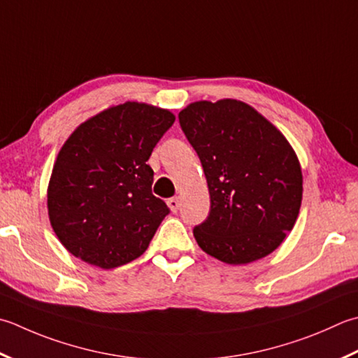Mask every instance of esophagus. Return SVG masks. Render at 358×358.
<instances>
[{
	"label": "esophagus",
	"mask_w": 358,
	"mask_h": 358,
	"mask_svg": "<svg viewBox=\"0 0 358 358\" xmlns=\"http://www.w3.org/2000/svg\"><path fill=\"white\" fill-rule=\"evenodd\" d=\"M167 206L171 208V211H172V213H177V211H178V208H180V199H178V197H172V199H169V200H167Z\"/></svg>",
	"instance_id": "34e87169"
}]
</instances>
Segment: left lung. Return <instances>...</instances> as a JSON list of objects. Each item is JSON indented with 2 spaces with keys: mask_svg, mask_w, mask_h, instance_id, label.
Masks as SVG:
<instances>
[{
  "mask_svg": "<svg viewBox=\"0 0 358 358\" xmlns=\"http://www.w3.org/2000/svg\"><path fill=\"white\" fill-rule=\"evenodd\" d=\"M178 119L211 199L206 220L194 228L199 247L231 265L273 253L295 225L303 200V173L289 141L236 99L194 102Z\"/></svg>",
  "mask_w": 358,
  "mask_h": 358,
  "instance_id": "8db88e82",
  "label": "left lung"
}]
</instances>
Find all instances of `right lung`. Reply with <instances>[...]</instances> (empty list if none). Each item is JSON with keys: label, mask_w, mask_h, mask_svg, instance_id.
I'll return each mask as SVG.
<instances>
[{"label": "right lung", "mask_w": 358, "mask_h": 358, "mask_svg": "<svg viewBox=\"0 0 358 358\" xmlns=\"http://www.w3.org/2000/svg\"><path fill=\"white\" fill-rule=\"evenodd\" d=\"M169 110L125 102L80 124L59 152L48 186L54 233L69 253L101 268L135 261L169 214L152 194L153 147Z\"/></svg>", "instance_id": "obj_1"}]
</instances>
